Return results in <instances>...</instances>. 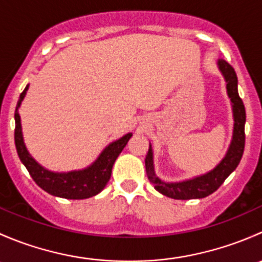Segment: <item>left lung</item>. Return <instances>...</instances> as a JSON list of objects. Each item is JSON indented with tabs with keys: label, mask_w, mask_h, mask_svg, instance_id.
<instances>
[{
	"label": "left lung",
	"mask_w": 262,
	"mask_h": 262,
	"mask_svg": "<svg viewBox=\"0 0 262 262\" xmlns=\"http://www.w3.org/2000/svg\"><path fill=\"white\" fill-rule=\"evenodd\" d=\"M218 68L223 75L227 83V94L231 99L232 110H233V137H232L231 146L227 150L223 160L209 172L202 176H196L190 180L180 182H165L157 178L155 173L153 166V152L149 144V149L146 156V171L148 180L155 186L157 191L162 195L178 200L189 199H202L213 194L224 180L236 170L241 161L245 149V123H246V110L242 99L238 95L237 89V75L233 67L228 62L223 59L218 60Z\"/></svg>",
	"instance_id": "1"
}]
</instances>
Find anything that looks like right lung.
<instances>
[{"instance_id": "right-lung-1", "label": "right lung", "mask_w": 262, "mask_h": 262, "mask_svg": "<svg viewBox=\"0 0 262 262\" xmlns=\"http://www.w3.org/2000/svg\"><path fill=\"white\" fill-rule=\"evenodd\" d=\"M29 84L25 87L20 95L16 110H15V146H16L17 155L20 161L24 163L26 170L29 171L33 180L36 182L39 187L54 196L64 198V199H87L99 194L112 176V170L114 162L120 155L121 150L126 146L132 133L125 134L118 141L113 142L105 148L97 160L89 166L87 168L71 172H52L43 166L39 165L30 156L26 149L23 138V129H21V120L18 115V107L21 101L25 97Z\"/></svg>"}]
</instances>
